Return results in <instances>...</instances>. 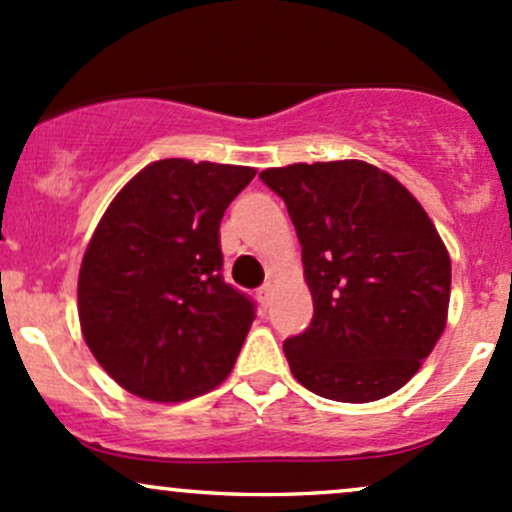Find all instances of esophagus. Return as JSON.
Returning a JSON list of instances; mask_svg holds the SVG:
<instances>
[{
  "label": "esophagus",
  "instance_id": "obj_1",
  "mask_svg": "<svg viewBox=\"0 0 512 512\" xmlns=\"http://www.w3.org/2000/svg\"><path fill=\"white\" fill-rule=\"evenodd\" d=\"M272 296H274V286L272 284H265V286H260V289H257V301L262 303V306H269V303H272Z\"/></svg>",
  "mask_w": 512,
  "mask_h": 512
}]
</instances>
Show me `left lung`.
Segmentation results:
<instances>
[{
    "label": "left lung",
    "instance_id": "left-lung-1",
    "mask_svg": "<svg viewBox=\"0 0 512 512\" xmlns=\"http://www.w3.org/2000/svg\"><path fill=\"white\" fill-rule=\"evenodd\" d=\"M313 296L284 340L291 374L330 401H379L406 384L447 323L452 265L415 196L362 160L272 167Z\"/></svg>",
    "mask_w": 512,
    "mask_h": 512
}]
</instances>
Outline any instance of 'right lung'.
<instances>
[{"label":"right lung","instance_id":"add662e5","mask_svg":"<svg viewBox=\"0 0 512 512\" xmlns=\"http://www.w3.org/2000/svg\"><path fill=\"white\" fill-rule=\"evenodd\" d=\"M252 167L157 160L89 240L77 282L82 335L123 389L160 403L216 389L233 369L255 301L223 282L218 226Z\"/></svg>","mask_w":512,"mask_h":512}]
</instances>
